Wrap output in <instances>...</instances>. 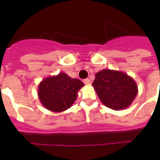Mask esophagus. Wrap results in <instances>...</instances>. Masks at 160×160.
<instances>
[{
  "instance_id": "esophagus-1",
  "label": "esophagus",
  "mask_w": 160,
  "mask_h": 160,
  "mask_svg": "<svg viewBox=\"0 0 160 160\" xmlns=\"http://www.w3.org/2000/svg\"><path fill=\"white\" fill-rule=\"evenodd\" d=\"M83 81H84V83H85V85H90V83H91L90 79H85Z\"/></svg>"
}]
</instances>
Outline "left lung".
<instances>
[{
  "label": "left lung",
  "instance_id": "obj_1",
  "mask_svg": "<svg viewBox=\"0 0 160 160\" xmlns=\"http://www.w3.org/2000/svg\"><path fill=\"white\" fill-rule=\"evenodd\" d=\"M92 85L100 101L114 110L126 109L138 93L133 78L116 70H103L96 73Z\"/></svg>",
  "mask_w": 160,
  "mask_h": 160
}]
</instances>
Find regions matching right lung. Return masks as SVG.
Masks as SVG:
<instances>
[{
	"mask_svg": "<svg viewBox=\"0 0 160 160\" xmlns=\"http://www.w3.org/2000/svg\"><path fill=\"white\" fill-rule=\"evenodd\" d=\"M84 86L79 79H72L65 73L44 79L39 85L38 96L45 108L53 112L69 109Z\"/></svg>",
	"mask_w": 160,
	"mask_h": 160,
	"instance_id": "obj_1",
	"label": "right lung"
}]
</instances>
